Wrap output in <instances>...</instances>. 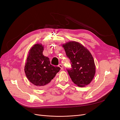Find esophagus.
Segmentation results:
<instances>
[{
  "mask_svg": "<svg viewBox=\"0 0 120 120\" xmlns=\"http://www.w3.org/2000/svg\"><path fill=\"white\" fill-rule=\"evenodd\" d=\"M59 67L60 68L61 70H63V66H62V65H61V64H59Z\"/></svg>",
  "mask_w": 120,
  "mask_h": 120,
  "instance_id": "1",
  "label": "esophagus"
}]
</instances>
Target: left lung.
Listing matches in <instances>:
<instances>
[{
  "instance_id": "obj_1",
  "label": "left lung",
  "mask_w": 120,
  "mask_h": 120,
  "mask_svg": "<svg viewBox=\"0 0 120 120\" xmlns=\"http://www.w3.org/2000/svg\"><path fill=\"white\" fill-rule=\"evenodd\" d=\"M62 46L71 61V68L68 71L72 81L80 87L90 84L96 73L92 54L86 47L77 41H68Z\"/></svg>"
}]
</instances>
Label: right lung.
<instances>
[{
  "instance_id": "add662e5",
  "label": "right lung",
  "mask_w": 120,
  "mask_h": 120,
  "mask_svg": "<svg viewBox=\"0 0 120 120\" xmlns=\"http://www.w3.org/2000/svg\"><path fill=\"white\" fill-rule=\"evenodd\" d=\"M43 46L37 43L31 47L28 52L24 71L30 82L40 88L48 86L60 68L50 64L48 57L42 53Z\"/></svg>"
}]
</instances>
